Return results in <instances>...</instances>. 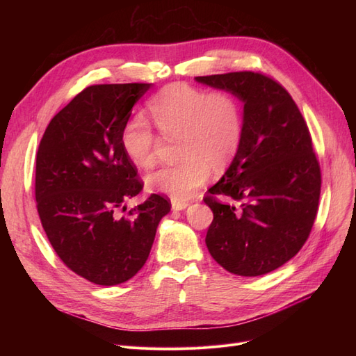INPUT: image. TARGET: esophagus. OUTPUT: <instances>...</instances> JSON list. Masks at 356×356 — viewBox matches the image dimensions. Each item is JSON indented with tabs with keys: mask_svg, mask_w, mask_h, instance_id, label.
<instances>
[{
	"mask_svg": "<svg viewBox=\"0 0 356 356\" xmlns=\"http://www.w3.org/2000/svg\"><path fill=\"white\" fill-rule=\"evenodd\" d=\"M188 207V202L186 200H172V209L174 211H182Z\"/></svg>",
	"mask_w": 356,
	"mask_h": 356,
	"instance_id": "1",
	"label": "esophagus"
}]
</instances>
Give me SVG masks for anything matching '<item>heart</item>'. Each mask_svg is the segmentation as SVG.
I'll return each mask as SVG.
<instances>
[{"label": "heart", "instance_id": "b5f03b06", "mask_svg": "<svg viewBox=\"0 0 356 356\" xmlns=\"http://www.w3.org/2000/svg\"><path fill=\"white\" fill-rule=\"evenodd\" d=\"M148 113L165 138H178V163L147 177V187L184 200L209 179L211 169L222 170L238 154L243 134V113L232 92H208L186 83H172L148 101ZM120 145L139 168L153 165L157 138L143 117L123 124Z\"/></svg>", "mask_w": 356, "mask_h": 356}]
</instances>
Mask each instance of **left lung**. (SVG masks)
Returning a JSON list of instances; mask_svg holds the SVG:
<instances>
[{
  "label": "left lung",
  "instance_id": "obj_1",
  "mask_svg": "<svg viewBox=\"0 0 356 356\" xmlns=\"http://www.w3.org/2000/svg\"><path fill=\"white\" fill-rule=\"evenodd\" d=\"M195 80L243 102L239 152L203 199L213 212L204 239L208 251L233 275L273 272L301 250L316 218L321 169L307 124L291 95L263 74L241 71Z\"/></svg>",
  "mask_w": 356,
  "mask_h": 356
}]
</instances>
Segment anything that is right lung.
Masks as SVG:
<instances>
[{"mask_svg": "<svg viewBox=\"0 0 356 356\" xmlns=\"http://www.w3.org/2000/svg\"><path fill=\"white\" fill-rule=\"evenodd\" d=\"M148 83L96 84L51 118L37 153L35 200L49 242L74 273L111 286L134 277L152 251L168 199L152 195L127 212L143 190L120 145L123 124Z\"/></svg>", "mask_w": 356, "mask_h": 356, "instance_id": "add662e5", "label": "right lung"}]
</instances>
